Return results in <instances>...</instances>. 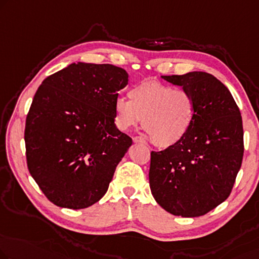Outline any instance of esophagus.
I'll return each instance as SVG.
<instances>
[{"label":"esophagus","mask_w":259,"mask_h":259,"mask_svg":"<svg viewBox=\"0 0 259 259\" xmlns=\"http://www.w3.org/2000/svg\"><path fill=\"white\" fill-rule=\"evenodd\" d=\"M134 142L135 143H145V140L143 137H140V136H136L134 137Z\"/></svg>","instance_id":"1"}]
</instances>
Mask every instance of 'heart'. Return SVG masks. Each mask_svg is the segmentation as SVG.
<instances>
[{"instance_id": "heart-1", "label": "heart", "mask_w": 259, "mask_h": 259, "mask_svg": "<svg viewBox=\"0 0 259 259\" xmlns=\"http://www.w3.org/2000/svg\"><path fill=\"white\" fill-rule=\"evenodd\" d=\"M129 100H115V122L126 130L142 122L154 145L171 148L190 133L195 101L190 92L156 80H145L129 92Z\"/></svg>"}]
</instances>
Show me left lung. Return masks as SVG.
Listing matches in <instances>:
<instances>
[{
  "label": "left lung",
  "mask_w": 259,
  "mask_h": 259,
  "mask_svg": "<svg viewBox=\"0 0 259 259\" xmlns=\"http://www.w3.org/2000/svg\"><path fill=\"white\" fill-rule=\"evenodd\" d=\"M161 78L191 93L195 117L179 144L151 152L150 188L168 213L196 218L218 207L233 190L244 152L241 111L228 88L209 73Z\"/></svg>",
  "instance_id": "8db88e82"
}]
</instances>
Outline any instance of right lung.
Here are the masks:
<instances>
[{
  "label": "right lung",
  "mask_w": 259,
  "mask_h": 259,
  "mask_svg": "<svg viewBox=\"0 0 259 259\" xmlns=\"http://www.w3.org/2000/svg\"><path fill=\"white\" fill-rule=\"evenodd\" d=\"M110 64H71L46 78L26 116L30 175L56 206L82 209L98 202L133 144L115 125L114 103L128 84Z\"/></svg>",
  "instance_id": "1"
}]
</instances>
